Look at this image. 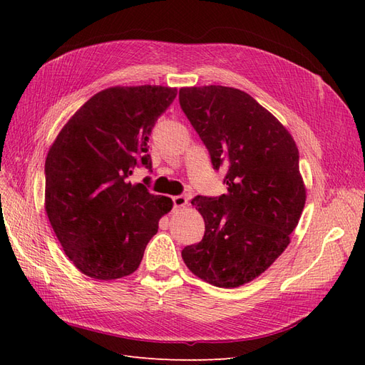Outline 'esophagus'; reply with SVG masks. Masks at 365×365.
<instances>
[{
    "mask_svg": "<svg viewBox=\"0 0 365 365\" xmlns=\"http://www.w3.org/2000/svg\"><path fill=\"white\" fill-rule=\"evenodd\" d=\"M187 204H189V200H187V196H184V195L173 196V207L175 208H182Z\"/></svg>",
    "mask_w": 365,
    "mask_h": 365,
    "instance_id": "esophagus-1",
    "label": "esophagus"
}]
</instances>
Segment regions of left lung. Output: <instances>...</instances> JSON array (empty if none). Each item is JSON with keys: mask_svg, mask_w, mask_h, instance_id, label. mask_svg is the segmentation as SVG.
I'll return each mask as SVG.
<instances>
[{"mask_svg": "<svg viewBox=\"0 0 365 365\" xmlns=\"http://www.w3.org/2000/svg\"><path fill=\"white\" fill-rule=\"evenodd\" d=\"M180 105L213 168L225 164L228 185L219 197L192 200L205 233L182 250V260L204 282L237 288L257 279L289 245L306 202L298 149L268 109L236 88L185 86Z\"/></svg>", "mask_w": 365, "mask_h": 365, "instance_id": "obj_1", "label": "left lung"}]
</instances>
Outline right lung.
<instances>
[{"mask_svg":"<svg viewBox=\"0 0 365 365\" xmlns=\"http://www.w3.org/2000/svg\"><path fill=\"white\" fill-rule=\"evenodd\" d=\"M161 85L113 86L94 94L61 129L46 160V212L65 254L82 274L115 280L134 272L168 196L132 184L150 170L149 135L176 97Z\"/></svg>","mask_w":365,"mask_h":365,"instance_id":"1","label":"right lung"}]
</instances>
